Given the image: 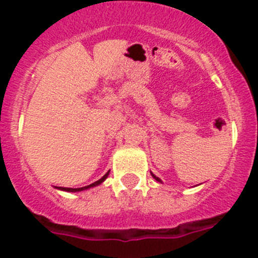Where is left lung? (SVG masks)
<instances>
[{"mask_svg":"<svg viewBox=\"0 0 258 258\" xmlns=\"http://www.w3.org/2000/svg\"><path fill=\"white\" fill-rule=\"evenodd\" d=\"M152 176H153V178H154V179H155V180H157V182H159V183H162V180H161V178H158V176H155V175H154V174H153V172H152Z\"/></svg>","mask_w":258,"mask_h":258,"instance_id":"1","label":"left lung"}]
</instances>
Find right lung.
Listing matches in <instances>:
<instances>
[{"mask_svg": "<svg viewBox=\"0 0 258 258\" xmlns=\"http://www.w3.org/2000/svg\"><path fill=\"white\" fill-rule=\"evenodd\" d=\"M108 175H109V171L106 172L103 178H100L99 180L93 182L92 184H88V186H84V187H79V188H68V187H56V188H57V190H60V191H66V192H80V191L88 190V188H92V187H96V186H99V184H101V183H103L104 180L108 178Z\"/></svg>", "mask_w": 258, "mask_h": 258, "instance_id": "add662e5", "label": "right lung"}]
</instances>
